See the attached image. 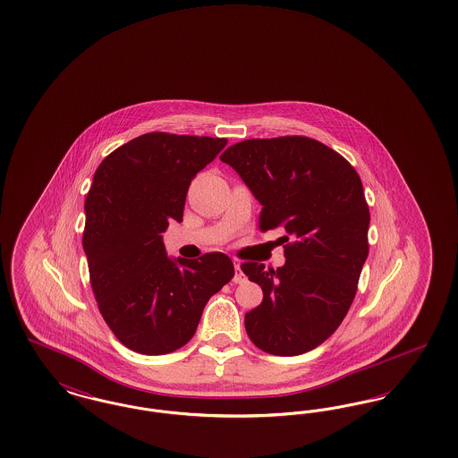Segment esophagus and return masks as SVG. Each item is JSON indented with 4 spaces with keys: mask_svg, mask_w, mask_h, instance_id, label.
Wrapping results in <instances>:
<instances>
[{
    "mask_svg": "<svg viewBox=\"0 0 458 458\" xmlns=\"http://www.w3.org/2000/svg\"><path fill=\"white\" fill-rule=\"evenodd\" d=\"M233 282H235V284H243V282H245V275L242 273L239 262H235V276H233Z\"/></svg>",
    "mask_w": 458,
    "mask_h": 458,
    "instance_id": "esophagus-1",
    "label": "esophagus"
}]
</instances>
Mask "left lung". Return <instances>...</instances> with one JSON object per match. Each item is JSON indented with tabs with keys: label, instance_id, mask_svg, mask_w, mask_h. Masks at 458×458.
Listing matches in <instances>:
<instances>
[{
	"label": "left lung",
	"instance_id": "8db88e82",
	"mask_svg": "<svg viewBox=\"0 0 458 458\" xmlns=\"http://www.w3.org/2000/svg\"><path fill=\"white\" fill-rule=\"evenodd\" d=\"M219 159L261 202L262 232L284 228L288 242L282 267L240 266L264 295L245 314L249 338L284 357L316 349L347 316L369 254L360 176L342 154L302 135L242 140Z\"/></svg>",
	"mask_w": 458,
	"mask_h": 458
}]
</instances>
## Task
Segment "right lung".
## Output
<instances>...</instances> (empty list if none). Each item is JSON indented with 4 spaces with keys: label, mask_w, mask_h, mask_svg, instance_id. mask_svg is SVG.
<instances>
[{
    "label": "right lung",
    "mask_w": 458,
    "mask_h": 458,
    "mask_svg": "<svg viewBox=\"0 0 458 458\" xmlns=\"http://www.w3.org/2000/svg\"><path fill=\"white\" fill-rule=\"evenodd\" d=\"M226 139L151 131L108 154L86 197L82 245L99 312L127 349L163 355L196 333L204 305L228 284L223 252L170 259L161 233L182 221L187 191Z\"/></svg>",
    "instance_id": "obj_1"
}]
</instances>
